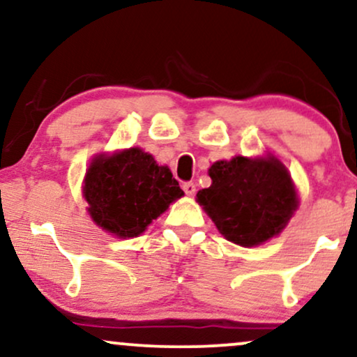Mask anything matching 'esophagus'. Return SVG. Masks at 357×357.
<instances>
[{
  "mask_svg": "<svg viewBox=\"0 0 357 357\" xmlns=\"http://www.w3.org/2000/svg\"><path fill=\"white\" fill-rule=\"evenodd\" d=\"M183 191L186 192L188 196H194V194H196V184H194L192 181L184 183V184H183Z\"/></svg>",
  "mask_w": 357,
  "mask_h": 357,
  "instance_id": "obj_1",
  "label": "esophagus"
}]
</instances>
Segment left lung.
<instances>
[{
    "mask_svg": "<svg viewBox=\"0 0 357 357\" xmlns=\"http://www.w3.org/2000/svg\"><path fill=\"white\" fill-rule=\"evenodd\" d=\"M209 176L212 184L196 194V201L237 245L255 247L278 236L298 209L290 173L272 155L215 161Z\"/></svg>",
    "mask_w": 357,
    "mask_h": 357,
    "instance_id": "8db88e82",
    "label": "left lung"
}]
</instances>
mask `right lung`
<instances>
[{
  "mask_svg": "<svg viewBox=\"0 0 357 357\" xmlns=\"http://www.w3.org/2000/svg\"><path fill=\"white\" fill-rule=\"evenodd\" d=\"M82 192L93 222L120 238L145 232L184 194L168 166H158L142 148L93 158Z\"/></svg>",
  "mask_w": 357,
  "mask_h": 357,
  "instance_id": "obj_1",
  "label": "right lung"
}]
</instances>
